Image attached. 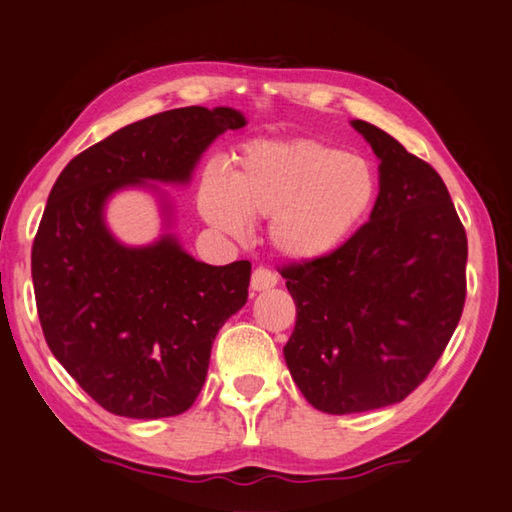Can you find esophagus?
Here are the masks:
<instances>
[{"label": "esophagus", "instance_id": "obj_1", "mask_svg": "<svg viewBox=\"0 0 512 512\" xmlns=\"http://www.w3.org/2000/svg\"><path fill=\"white\" fill-rule=\"evenodd\" d=\"M273 286H277V275L273 271H268V268H257V271H253V277H250V291L262 293Z\"/></svg>", "mask_w": 512, "mask_h": 512}]
</instances>
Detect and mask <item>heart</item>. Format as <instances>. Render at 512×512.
<instances>
[{
    "label": "heart",
    "mask_w": 512,
    "mask_h": 512,
    "mask_svg": "<svg viewBox=\"0 0 512 512\" xmlns=\"http://www.w3.org/2000/svg\"><path fill=\"white\" fill-rule=\"evenodd\" d=\"M378 199V174L365 156L295 138L246 145L228 183L208 174L199 212L212 228L244 239L248 219L271 217L268 237L297 264L329 257L356 235Z\"/></svg>",
    "instance_id": "heart-1"
}]
</instances>
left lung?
Listing matches in <instances>:
<instances>
[{"label":"left lung","mask_w":512,"mask_h":512,"mask_svg":"<svg viewBox=\"0 0 512 512\" xmlns=\"http://www.w3.org/2000/svg\"><path fill=\"white\" fill-rule=\"evenodd\" d=\"M378 165L369 221L338 253L282 268L297 306L286 367L315 410L401 403L441 358L466 302L468 239L434 167L351 120Z\"/></svg>","instance_id":"left-lung-1"}]
</instances>
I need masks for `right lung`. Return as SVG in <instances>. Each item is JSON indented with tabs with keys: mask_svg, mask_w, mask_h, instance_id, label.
Wrapping results in <instances>:
<instances>
[{
	"mask_svg": "<svg viewBox=\"0 0 512 512\" xmlns=\"http://www.w3.org/2000/svg\"><path fill=\"white\" fill-rule=\"evenodd\" d=\"M246 123L232 107L163 111L91 145L53 185L31 253L37 313L53 356L111 414L152 421L192 407L212 342L248 300L250 262L194 259L156 185H188L203 152ZM123 189L160 203L152 245L110 232L106 206Z\"/></svg>",
	"mask_w": 512,
	"mask_h": 512,
	"instance_id": "right-lung-1",
	"label": "right lung"
}]
</instances>
